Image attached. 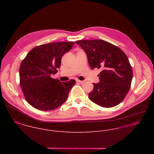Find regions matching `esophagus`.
<instances>
[{
    "label": "esophagus",
    "instance_id": "34e87169",
    "mask_svg": "<svg viewBox=\"0 0 154 154\" xmlns=\"http://www.w3.org/2000/svg\"><path fill=\"white\" fill-rule=\"evenodd\" d=\"M76 82H78V83H80V84H83L84 82V81H80V80H76Z\"/></svg>",
    "mask_w": 154,
    "mask_h": 154
}]
</instances>
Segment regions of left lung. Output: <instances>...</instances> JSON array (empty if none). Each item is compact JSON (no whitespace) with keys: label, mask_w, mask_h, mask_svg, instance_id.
I'll return each mask as SVG.
<instances>
[{"label":"left lung","mask_w":154,"mask_h":154,"mask_svg":"<svg viewBox=\"0 0 154 154\" xmlns=\"http://www.w3.org/2000/svg\"><path fill=\"white\" fill-rule=\"evenodd\" d=\"M87 54L91 69H101L100 82L93 84L89 94L93 103L105 108L119 104L129 92L132 83V66L126 54L118 47L103 40H79Z\"/></svg>","instance_id":"left-lung-1"}]
</instances>
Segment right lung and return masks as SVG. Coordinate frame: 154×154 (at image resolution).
I'll use <instances>...</instances> for the list:
<instances>
[{"label":"right lung","instance_id":"add662e5","mask_svg":"<svg viewBox=\"0 0 154 154\" xmlns=\"http://www.w3.org/2000/svg\"><path fill=\"white\" fill-rule=\"evenodd\" d=\"M75 43L54 42L33 48L20 67V86L26 101L42 111L54 110L63 104L76 83L71 79L61 82L51 78L57 72L63 54Z\"/></svg>","mask_w":154,"mask_h":154}]
</instances>
